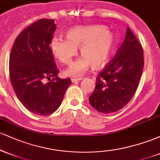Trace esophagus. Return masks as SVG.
Masks as SVG:
<instances>
[{
  "label": "esophagus",
  "mask_w": 160,
  "mask_h": 160,
  "mask_svg": "<svg viewBox=\"0 0 160 160\" xmlns=\"http://www.w3.org/2000/svg\"><path fill=\"white\" fill-rule=\"evenodd\" d=\"M82 78H72L71 79V81H72V82H76L78 81H80V80H82Z\"/></svg>",
  "instance_id": "1"
}]
</instances>
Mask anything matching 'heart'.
<instances>
[{
	"label": "heart",
	"instance_id": "heart-1",
	"mask_svg": "<svg viewBox=\"0 0 160 160\" xmlns=\"http://www.w3.org/2000/svg\"><path fill=\"white\" fill-rule=\"evenodd\" d=\"M67 40L54 37L49 48L55 58L65 65H69L80 47L82 57L73 62L65 74L78 77L89 66L98 68L107 62L115 45V37L110 29L103 25L80 26L66 33Z\"/></svg>",
	"mask_w": 160,
	"mask_h": 160
}]
</instances>
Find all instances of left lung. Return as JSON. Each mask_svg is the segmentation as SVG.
Masks as SVG:
<instances>
[{
	"label": "left lung",
	"instance_id": "obj_1",
	"mask_svg": "<svg viewBox=\"0 0 160 160\" xmlns=\"http://www.w3.org/2000/svg\"><path fill=\"white\" fill-rule=\"evenodd\" d=\"M144 52L140 42L127 28L123 43L96 78L89 103L97 111H118L135 95L143 72Z\"/></svg>",
	"mask_w": 160,
	"mask_h": 160
}]
</instances>
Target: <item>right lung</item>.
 I'll return each mask as SVG.
<instances>
[{
  "instance_id": "1",
  "label": "right lung",
  "mask_w": 160,
  "mask_h": 160,
  "mask_svg": "<svg viewBox=\"0 0 160 160\" xmlns=\"http://www.w3.org/2000/svg\"><path fill=\"white\" fill-rule=\"evenodd\" d=\"M56 29L53 19L38 20L20 33L11 49V84L21 103L37 115L54 113L71 84V79L57 76L59 71L49 48ZM45 78L51 81L44 84Z\"/></svg>"
}]
</instances>
